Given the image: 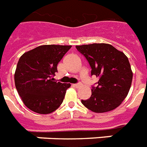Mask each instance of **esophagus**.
Segmentation results:
<instances>
[{"instance_id":"1","label":"esophagus","mask_w":147,"mask_h":147,"mask_svg":"<svg viewBox=\"0 0 147 147\" xmlns=\"http://www.w3.org/2000/svg\"><path fill=\"white\" fill-rule=\"evenodd\" d=\"M81 86H82V83H75V84H74V86H75V87H80Z\"/></svg>"}]
</instances>
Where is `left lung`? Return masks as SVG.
Instances as JSON below:
<instances>
[{"label": "left lung", "mask_w": 147, "mask_h": 147, "mask_svg": "<svg viewBox=\"0 0 147 147\" xmlns=\"http://www.w3.org/2000/svg\"><path fill=\"white\" fill-rule=\"evenodd\" d=\"M91 67V75L98 77L92 95L83 105L93 112L103 113L116 109L128 94L133 73L128 58L111 45L94 43L76 46Z\"/></svg>", "instance_id": "1"}]
</instances>
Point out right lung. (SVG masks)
Segmentation results:
<instances>
[{"mask_svg":"<svg viewBox=\"0 0 147 147\" xmlns=\"http://www.w3.org/2000/svg\"><path fill=\"white\" fill-rule=\"evenodd\" d=\"M71 45H45L23 54L14 81L26 106L38 114L53 112L61 105L70 83L54 81L57 65Z\"/></svg>","mask_w":147,"mask_h":147,"instance_id":"1","label":"right lung"}]
</instances>
